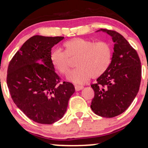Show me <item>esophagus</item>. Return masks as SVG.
<instances>
[{"label": "esophagus", "mask_w": 148, "mask_h": 148, "mask_svg": "<svg viewBox=\"0 0 148 148\" xmlns=\"http://www.w3.org/2000/svg\"><path fill=\"white\" fill-rule=\"evenodd\" d=\"M74 88H75V90L76 91H79L81 90H82L84 87H83L82 86H78V85H76V86H74Z\"/></svg>", "instance_id": "1"}]
</instances>
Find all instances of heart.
I'll use <instances>...</instances> for the list:
<instances>
[{
  "mask_svg": "<svg viewBox=\"0 0 148 148\" xmlns=\"http://www.w3.org/2000/svg\"><path fill=\"white\" fill-rule=\"evenodd\" d=\"M64 51L56 49L51 53L53 67L62 75L69 69V59L76 58L77 67L69 73L67 79L73 83L82 84L92 77L97 79L106 72L112 58V48L106 41L95 42L84 38H74L64 42Z\"/></svg>",
  "mask_w": 148,
  "mask_h": 148,
  "instance_id": "b5f03b06",
  "label": "heart"
}]
</instances>
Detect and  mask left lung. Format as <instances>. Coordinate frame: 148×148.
Returning <instances> with one entry per match:
<instances>
[{"label":"left lung","instance_id":"left-lung-1","mask_svg":"<svg viewBox=\"0 0 148 148\" xmlns=\"http://www.w3.org/2000/svg\"><path fill=\"white\" fill-rule=\"evenodd\" d=\"M112 37L114 52L109 67L92 84L95 97L90 107L95 114L113 118L127 109L136 96L141 81V63L136 51L114 30L101 28Z\"/></svg>","mask_w":148,"mask_h":148}]
</instances>
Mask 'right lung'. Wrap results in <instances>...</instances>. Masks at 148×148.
Listing matches in <instances>:
<instances>
[{
    "label": "right lung",
    "mask_w": 148,
    "mask_h": 148,
    "mask_svg": "<svg viewBox=\"0 0 148 148\" xmlns=\"http://www.w3.org/2000/svg\"><path fill=\"white\" fill-rule=\"evenodd\" d=\"M64 37L35 35L10 61L7 85L16 106L30 120L51 125L63 117L74 85L60 82L50 60L51 51Z\"/></svg>",
    "instance_id": "add662e5"
}]
</instances>
